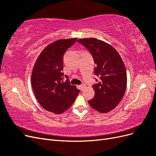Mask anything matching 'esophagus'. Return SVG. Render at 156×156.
<instances>
[{
  "label": "esophagus",
  "mask_w": 156,
  "mask_h": 156,
  "mask_svg": "<svg viewBox=\"0 0 156 156\" xmlns=\"http://www.w3.org/2000/svg\"><path fill=\"white\" fill-rule=\"evenodd\" d=\"M79 87H80V89H81V90H84V88H85L86 87H85V84H81V85L79 86Z\"/></svg>",
  "instance_id": "34e87169"
}]
</instances>
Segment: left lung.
Listing matches in <instances>:
<instances>
[{
	"mask_svg": "<svg viewBox=\"0 0 156 156\" xmlns=\"http://www.w3.org/2000/svg\"><path fill=\"white\" fill-rule=\"evenodd\" d=\"M90 51L96 68L94 74L100 79L92 86L95 95L88 101L97 111L106 113L115 108L122 100L126 89L127 74L121 56L112 45L96 38L77 41Z\"/></svg>",
	"mask_w": 156,
	"mask_h": 156,
	"instance_id": "1",
	"label": "left lung"
}]
</instances>
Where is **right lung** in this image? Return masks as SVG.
I'll return each mask as SVG.
<instances>
[{"label":"right lung","instance_id":"add662e5","mask_svg":"<svg viewBox=\"0 0 156 156\" xmlns=\"http://www.w3.org/2000/svg\"><path fill=\"white\" fill-rule=\"evenodd\" d=\"M77 37L58 40L41 52L32 69L33 92L41 106L46 111L58 115L72 106L80 92L71 85L68 76L63 83V56L77 41Z\"/></svg>","mask_w":156,"mask_h":156}]
</instances>
